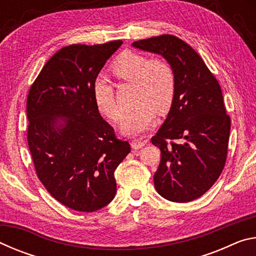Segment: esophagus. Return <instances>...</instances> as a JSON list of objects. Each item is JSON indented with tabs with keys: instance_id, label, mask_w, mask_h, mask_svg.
<instances>
[{
	"instance_id": "esophagus-1",
	"label": "esophagus",
	"mask_w": 256,
	"mask_h": 256,
	"mask_svg": "<svg viewBox=\"0 0 256 256\" xmlns=\"http://www.w3.org/2000/svg\"><path fill=\"white\" fill-rule=\"evenodd\" d=\"M146 144H148V141H138V140H133L131 141V146L133 149H141L142 146H144Z\"/></svg>"
}]
</instances>
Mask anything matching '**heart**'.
<instances>
[{"mask_svg":"<svg viewBox=\"0 0 256 256\" xmlns=\"http://www.w3.org/2000/svg\"><path fill=\"white\" fill-rule=\"evenodd\" d=\"M112 76L133 84L134 110L125 116L120 125L123 136H138L152 126L156 114L164 115L170 110L176 94V76L170 63L164 58L149 60L132 50H125L110 66ZM94 99L98 110L108 120L122 118V110L114 98L112 86L102 79L94 86Z\"/></svg>","mask_w":256,"mask_h":256,"instance_id":"b5f03b06","label":"heart"}]
</instances>
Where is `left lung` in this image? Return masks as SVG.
Instances as JSON below:
<instances>
[{"instance_id":"1","label":"left lung","mask_w":256,"mask_h":256,"mask_svg":"<svg viewBox=\"0 0 256 256\" xmlns=\"http://www.w3.org/2000/svg\"><path fill=\"white\" fill-rule=\"evenodd\" d=\"M132 46L162 55L176 76L174 104L151 138L162 152L154 188L172 202L196 200L216 183L226 164L230 118L222 88L200 55L176 36L162 34Z\"/></svg>"}]
</instances>
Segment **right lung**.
Here are the masks:
<instances>
[{
    "mask_svg": "<svg viewBox=\"0 0 256 256\" xmlns=\"http://www.w3.org/2000/svg\"><path fill=\"white\" fill-rule=\"evenodd\" d=\"M122 44L63 47L28 94L27 138L38 178L52 196L76 211H97L114 198L115 170L131 151L94 99L99 72Z\"/></svg>",
    "mask_w": 256,
    "mask_h": 256,
    "instance_id": "1",
    "label": "right lung"
}]
</instances>
